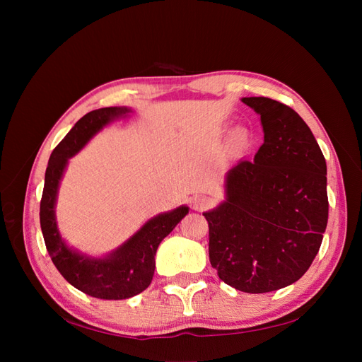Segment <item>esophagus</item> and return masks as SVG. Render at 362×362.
Instances as JSON below:
<instances>
[{"mask_svg": "<svg viewBox=\"0 0 362 362\" xmlns=\"http://www.w3.org/2000/svg\"><path fill=\"white\" fill-rule=\"evenodd\" d=\"M210 205H211V201L205 198V196H198V198H194L193 201V208L196 211H204Z\"/></svg>", "mask_w": 362, "mask_h": 362, "instance_id": "esophagus-1", "label": "esophagus"}]
</instances>
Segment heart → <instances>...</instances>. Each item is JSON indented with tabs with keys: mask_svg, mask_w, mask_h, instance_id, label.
<instances>
[{
	"mask_svg": "<svg viewBox=\"0 0 362 362\" xmlns=\"http://www.w3.org/2000/svg\"><path fill=\"white\" fill-rule=\"evenodd\" d=\"M252 141H254V137H252V131L247 127L245 125L235 127L231 131V134H229L226 141L228 154L233 157H243L249 152Z\"/></svg>",
	"mask_w": 362,
	"mask_h": 362,
	"instance_id": "obj_1",
	"label": "heart"
}]
</instances>
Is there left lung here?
<instances>
[{"mask_svg":"<svg viewBox=\"0 0 362 362\" xmlns=\"http://www.w3.org/2000/svg\"><path fill=\"white\" fill-rule=\"evenodd\" d=\"M261 117L264 144L254 161L225 175V201L204 216L211 266L228 286L269 293L300 279L327 225L326 161L310 127L288 105L242 98Z\"/></svg>","mask_w":362,"mask_h":362,"instance_id":"8db88e82","label":"left lung"}]
</instances>
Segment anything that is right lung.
Instances as JSON below:
<instances>
[{
  "label": "right lung",
  "instance_id": "1",
  "mask_svg": "<svg viewBox=\"0 0 362 362\" xmlns=\"http://www.w3.org/2000/svg\"><path fill=\"white\" fill-rule=\"evenodd\" d=\"M131 112L128 107H105L83 116L52 151L40 201V228L54 266L75 288L107 300L133 298L149 287L158 245L189 213V206L181 205L154 216L127 242L100 258L81 254L62 238L56 221V202L69 158L78 154L104 127L116 119L127 117Z\"/></svg>",
  "mask_w": 362,
  "mask_h": 362
}]
</instances>
